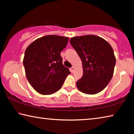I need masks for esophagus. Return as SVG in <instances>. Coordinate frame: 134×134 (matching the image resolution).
I'll return each instance as SVG.
<instances>
[{"instance_id": "obj_1", "label": "esophagus", "mask_w": 134, "mask_h": 134, "mask_svg": "<svg viewBox=\"0 0 134 134\" xmlns=\"http://www.w3.org/2000/svg\"><path fill=\"white\" fill-rule=\"evenodd\" d=\"M74 70H75V69H74L73 67H71V68H70V71H71L72 73H73V72H74Z\"/></svg>"}]
</instances>
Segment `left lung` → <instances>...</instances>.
<instances>
[{
	"label": "left lung",
	"instance_id": "obj_1",
	"mask_svg": "<svg viewBox=\"0 0 134 134\" xmlns=\"http://www.w3.org/2000/svg\"><path fill=\"white\" fill-rule=\"evenodd\" d=\"M70 44L81 59L83 75L76 82L78 89L96 94L105 88L113 77L116 59L110 44L95 35L71 38Z\"/></svg>",
	"mask_w": 134,
	"mask_h": 134
}]
</instances>
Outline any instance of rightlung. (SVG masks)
<instances>
[{"mask_svg":"<svg viewBox=\"0 0 134 134\" xmlns=\"http://www.w3.org/2000/svg\"><path fill=\"white\" fill-rule=\"evenodd\" d=\"M69 38L56 35L43 36L26 48L23 59L26 76L35 90L42 95H50L62 88L68 68L63 64L60 55Z\"/></svg>","mask_w":134,"mask_h":134,"instance_id":"obj_1","label":"right lung"}]
</instances>
